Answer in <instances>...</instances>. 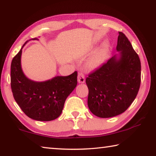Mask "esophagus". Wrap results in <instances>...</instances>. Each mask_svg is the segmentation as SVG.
Here are the masks:
<instances>
[{"label":"esophagus","mask_w":156,"mask_h":156,"mask_svg":"<svg viewBox=\"0 0 156 156\" xmlns=\"http://www.w3.org/2000/svg\"><path fill=\"white\" fill-rule=\"evenodd\" d=\"M85 82V78L83 73H78V83H84Z\"/></svg>","instance_id":"1"}]
</instances>
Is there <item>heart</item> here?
<instances>
[{"label": "heart", "mask_w": 156, "mask_h": 156, "mask_svg": "<svg viewBox=\"0 0 156 156\" xmlns=\"http://www.w3.org/2000/svg\"><path fill=\"white\" fill-rule=\"evenodd\" d=\"M108 50L109 45L105 44L100 50H98L95 52V55L88 61L87 67L90 69H94L101 66L107 57Z\"/></svg>", "instance_id": "heart-1"}]
</instances>
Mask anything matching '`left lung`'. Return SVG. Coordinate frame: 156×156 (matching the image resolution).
<instances>
[{"instance_id": "left-lung-1", "label": "left lung", "mask_w": 156, "mask_h": 156, "mask_svg": "<svg viewBox=\"0 0 156 156\" xmlns=\"http://www.w3.org/2000/svg\"><path fill=\"white\" fill-rule=\"evenodd\" d=\"M117 51L120 52L119 55L113 56L86 78L88 106L98 117H112L125 112L140 88V58L122 32H119Z\"/></svg>"}]
</instances>
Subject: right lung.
<instances>
[{"instance_id":"1","label":"right lung","mask_w":156,"mask_h":156,"mask_svg":"<svg viewBox=\"0 0 156 156\" xmlns=\"http://www.w3.org/2000/svg\"><path fill=\"white\" fill-rule=\"evenodd\" d=\"M38 40L37 38L31 39ZM29 41H27L28 42ZM11 65V87L13 98L25 115L34 120L49 121L61 115L67 98L77 85V72L67 76L35 82L24 75L21 67L22 48Z\"/></svg>"}]
</instances>
